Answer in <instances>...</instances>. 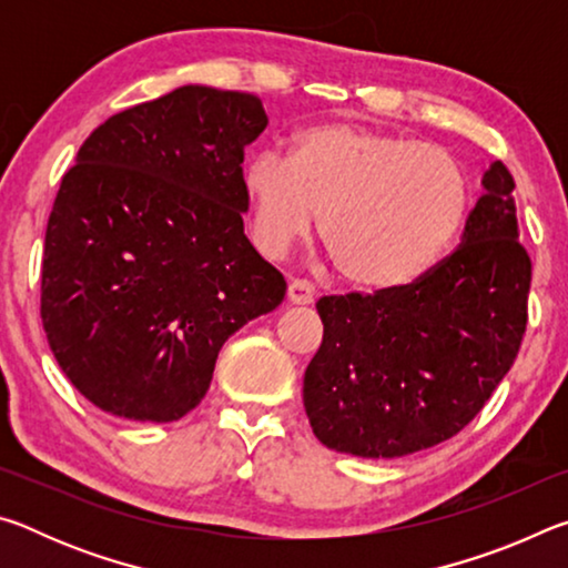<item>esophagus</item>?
Instances as JSON below:
<instances>
[{
	"label": "esophagus",
	"mask_w": 568,
	"mask_h": 568,
	"mask_svg": "<svg viewBox=\"0 0 568 568\" xmlns=\"http://www.w3.org/2000/svg\"><path fill=\"white\" fill-rule=\"evenodd\" d=\"M287 301L293 305H307L315 301V287L305 281H291L287 285Z\"/></svg>",
	"instance_id": "1"
}]
</instances>
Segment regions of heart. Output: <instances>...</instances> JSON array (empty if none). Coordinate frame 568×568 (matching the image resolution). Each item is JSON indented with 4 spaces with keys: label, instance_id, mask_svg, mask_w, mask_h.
Returning a JSON list of instances; mask_svg holds the SVG:
<instances>
[{
    "label": "heart",
    "instance_id": "b5f03b06",
    "mask_svg": "<svg viewBox=\"0 0 568 568\" xmlns=\"http://www.w3.org/2000/svg\"><path fill=\"white\" fill-rule=\"evenodd\" d=\"M250 235L277 261L311 235L355 287L390 293L418 283L458 237L470 182L450 152L348 122L295 132L291 155L261 152L243 170Z\"/></svg>",
    "mask_w": 568,
    "mask_h": 568
}]
</instances>
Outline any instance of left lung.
<instances>
[{"mask_svg": "<svg viewBox=\"0 0 568 568\" xmlns=\"http://www.w3.org/2000/svg\"><path fill=\"white\" fill-rule=\"evenodd\" d=\"M514 178L501 160L460 245L418 283L325 295L323 343L303 406L323 446L398 458L454 438L476 418L521 348L531 257L518 243Z\"/></svg>", "mask_w": 568, "mask_h": 568, "instance_id": "left-lung-1", "label": "left lung"}]
</instances>
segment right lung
I'll return each instance as SVG.
<instances>
[{"mask_svg": "<svg viewBox=\"0 0 568 568\" xmlns=\"http://www.w3.org/2000/svg\"><path fill=\"white\" fill-rule=\"evenodd\" d=\"M255 94L185 84L112 114L64 172L44 235L42 325L72 386L112 416L197 406L223 343L285 281L243 230Z\"/></svg>", "mask_w": 568, "mask_h": 568, "instance_id": "add662e5", "label": "right lung"}]
</instances>
